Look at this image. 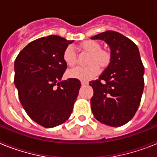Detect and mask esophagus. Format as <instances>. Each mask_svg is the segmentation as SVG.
Instances as JSON below:
<instances>
[{"instance_id":"1","label":"esophagus","mask_w":157,"mask_h":157,"mask_svg":"<svg viewBox=\"0 0 157 157\" xmlns=\"http://www.w3.org/2000/svg\"><path fill=\"white\" fill-rule=\"evenodd\" d=\"M81 83H82V86H87L89 84L88 82H85V81H82Z\"/></svg>"}]
</instances>
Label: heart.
<instances>
[{"instance_id": "heart-1", "label": "heart", "mask_w": 157, "mask_h": 157, "mask_svg": "<svg viewBox=\"0 0 157 157\" xmlns=\"http://www.w3.org/2000/svg\"><path fill=\"white\" fill-rule=\"evenodd\" d=\"M80 48L90 54L88 59V65L85 67H75L67 72L70 78H77L81 81H90L99 74L100 67H106L111 63V54L105 49L98 41L87 40L80 44ZM63 59L67 66L73 67L76 63V54L73 46L68 45L63 51Z\"/></svg>"}]
</instances>
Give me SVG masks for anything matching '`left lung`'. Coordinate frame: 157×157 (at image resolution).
I'll return each instance as SVG.
<instances>
[{
    "label": "left lung",
    "instance_id": "left-lung-1",
    "mask_svg": "<svg viewBox=\"0 0 157 157\" xmlns=\"http://www.w3.org/2000/svg\"><path fill=\"white\" fill-rule=\"evenodd\" d=\"M110 46L111 63L99 78L90 82L95 118L111 127H120L135 115L144 90V66L138 48L128 37L112 30L91 37Z\"/></svg>",
    "mask_w": 157,
    "mask_h": 157
}]
</instances>
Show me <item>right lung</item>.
<instances>
[{"label":"right lung","instance_id":"obj_1","mask_svg":"<svg viewBox=\"0 0 157 157\" xmlns=\"http://www.w3.org/2000/svg\"><path fill=\"white\" fill-rule=\"evenodd\" d=\"M73 41L57 35L41 37L24 47L15 60L14 82L22 106L45 128L68 120L81 86L77 78L61 81L67 67L63 51Z\"/></svg>","mask_w":157,"mask_h":157}]
</instances>
